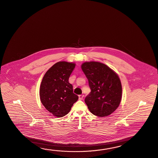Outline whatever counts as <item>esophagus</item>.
I'll use <instances>...</instances> for the list:
<instances>
[{"mask_svg":"<svg viewBox=\"0 0 158 158\" xmlns=\"http://www.w3.org/2000/svg\"><path fill=\"white\" fill-rule=\"evenodd\" d=\"M83 97H84V95H79V99L81 100H83Z\"/></svg>","mask_w":158,"mask_h":158,"instance_id":"esophagus-1","label":"esophagus"}]
</instances>
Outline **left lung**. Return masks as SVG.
Listing matches in <instances>:
<instances>
[{
    "instance_id": "8db88e82",
    "label": "left lung",
    "mask_w": 158,
    "mask_h": 158,
    "mask_svg": "<svg viewBox=\"0 0 158 158\" xmlns=\"http://www.w3.org/2000/svg\"><path fill=\"white\" fill-rule=\"evenodd\" d=\"M81 68L91 90L84 100L88 108L95 116H109L118 107L122 98V85L118 75L98 62H84Z\"/></svg>"
}]
</instances>
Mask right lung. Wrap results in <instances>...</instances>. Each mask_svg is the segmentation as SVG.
I'll return each instance as SVG.
<instances>
[{"label": "right lung", "mask_w": 158, "mask_h": 158, "mask_svg": "<svg viewBox=\"0 0 158 158\" xmlns=\"http://www.w3.org/2000/svg\"><path fill=\"white\" fill-rule=\"evenodd\" d=\"M75 63L60 61L46 71L42 78L40 97L42 105L56 117L66 116L78 100L73 93L69 79L74 70Z\"/></svg>", "instance_id": "add662e5"}]
</instances>
